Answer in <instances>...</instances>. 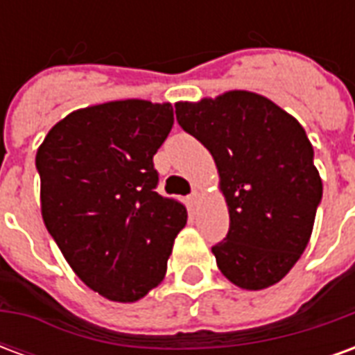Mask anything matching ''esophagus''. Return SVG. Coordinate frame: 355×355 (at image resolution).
Here are the masks:
<instances>
[{
  "instance_id": "34e87169",
  "label": "esophagus",
  "mask_w": 355,
  "mask_h": 355,
  "mask_svg": "<svg viewBox=\"0 0 355 355\" xmlns=\"http://www.w3.org/2000/svg\"><path fill=\"white\" fill-rule=\"evenodd\" d=\"M198 201H200V193L198 192H192L190 196H188V205H190V207H196V205H198Z\"/></svg>"
}]
</instances>
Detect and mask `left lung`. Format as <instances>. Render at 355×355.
Returning a JSON list of instances; mask_svg holds the SVG:
<instances>
[{"instance_id": "1", "label": "left lung", "mask_w": 355, "mask_h": 355, "mask_svg": "<svg viewBox=\"0 0 355 355\" xmlns=\"http://www.w3.org/2000/svg\"><path fill=\"white\" fill-rule=\"evenodd\" d=\"M175 114L220 175L230 230L213 245L218 270L241 289L274 285L304 253L323 193L302 125L249 91L177 102Z\"/></svg>"}]
</instances>
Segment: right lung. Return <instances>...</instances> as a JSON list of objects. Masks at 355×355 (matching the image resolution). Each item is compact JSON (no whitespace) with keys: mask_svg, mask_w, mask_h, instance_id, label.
<instances>
[{"mask_svg":"<svg viewBox=\"0 0 355 355\" xmlns=\"http://www.w3.org/2000/svg\"><path fill=\"white\" fill-rule=\"evenodd\" d=\"M173 121L169 102L89 106L60 119L35 155L43 223L81 282L110 300L157 287L188 218L155 192L154 155Z\"/></svg>","mask_w":355,"mask_h":355,"instance_id":"1","label":"right lung"}]
</instances>
